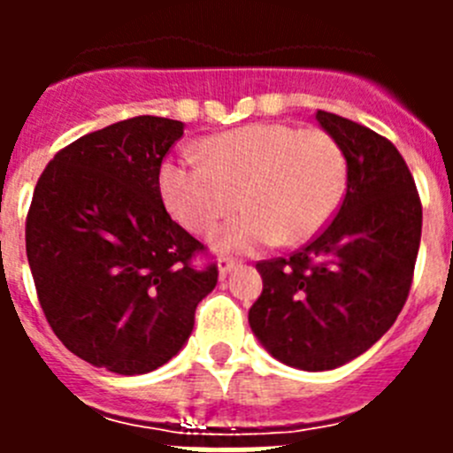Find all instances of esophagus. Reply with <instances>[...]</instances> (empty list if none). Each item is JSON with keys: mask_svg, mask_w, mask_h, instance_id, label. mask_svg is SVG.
Returning <instances> with one entry per match:
<instances>
[{"mask_svg": "<svg viewBox=\"0 0 453 453\" xmlns=\"http://www.w3.org/2000/svg\"><path fill=\"white\" fill-rule=\"evenodd\" d=\"M235 265H238V261H234V258H219V261H218L219 276H226L231 270H234Z\"/></svg>", "mask_w": 453, "mask_h": 453, "instance_id": "34e87169", "label": "esophagus"}]
</instances>
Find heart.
Returning <instances> with one entry per match:
<instances>
[{"instance_id":"obj_1","label":"heart","mask_w":453,"mask_h":453,"mask_svg":"<svg viewBox=\"0 0 453 453\" xmlns=\"http://www.w3.org/2000/svg\"><path fill=\"white\" fill-rule=\"evenodd\" d=\"M202 163L165 158L158 192L183 229L211 234L222 254H250L270 245H303L329 224L347 186V158L322 129L258 122L222 131L197 145Z\"/></svg>"}]
</instances>
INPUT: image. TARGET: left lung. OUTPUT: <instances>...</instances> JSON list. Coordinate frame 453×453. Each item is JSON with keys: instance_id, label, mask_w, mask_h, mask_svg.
<instances>
[{"instance_id": "8db88e82", "label": "left lung", "mask_w": 453, "mask_h": 453, "mask_svg": "<svg viewBox=\"0 0 453 453\" xmlns=\"http://www.w3.org/2000/svg\"><path fill=\"white\" fill-rule=\"evenodd\" d=\"M315 119L347 158L334 222L290 258L263 261L250 326L276 361L335 370L365 354L406 303L422 235V203L390 140L340 115Z\"/></svg>"}]
</instances>
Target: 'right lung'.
Masks as SVG:
<instances>
[{
  "mask_svg": "<svg viewBox=\"0 0 453 453\" xmlns=\"http://www.w3.org/2000/svg\"><path fill=\"white\" fill-rule=\"evenodd\" d=\"M179 119L140 115L74 140L45 167L27 218L40 306L63 345L95 367L147 374L183 349L218 267L167 215L158 167Z\"/></svg>",
  "mask_w": 453,
  "mask_h": 453,
  "instance_id": "1",
  "label": "right lung"
}]
</instances>
